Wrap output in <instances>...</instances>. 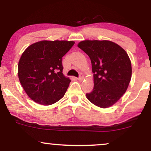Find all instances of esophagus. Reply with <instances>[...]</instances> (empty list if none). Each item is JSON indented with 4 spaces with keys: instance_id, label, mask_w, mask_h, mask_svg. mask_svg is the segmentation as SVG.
Masks as SVG:
<instances>
[{
    "instance_id": "34e87169",
    "label": "esophagus",
    "mask_w": 151,
    "mask_h": 151,
    "mask_svg": "<svg viewBox=\"0 0 151 151\" xmlns=\"http://www.w3.org/2000/svg\"><path fill=\"white\" fill-rule=\"evenodd\" d=\"M77 79L78 80H82L84 79V76H83V75H82V74H80V76H79V77H78Z\"/></svg>"
}]
</instances>
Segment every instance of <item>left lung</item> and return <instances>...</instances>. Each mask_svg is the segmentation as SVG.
Here are the masks:
<instances>
[{
    "label": "left lung",
    "instance_id": "8db88e82",
    "mask_svg": "<svg viewBox=\"0 0 151 151\" xmlns=\"http://www.w3.org/2000/svg\"><path fill=\"white\" fill-rule=\"evenodd\" d=\"M78 46L90 58L93 73L94 87L86 98L101 108L112 106L125 93L131 81L129 55L109 40H84Z\"/></svg>",
    "mask_w": 151,
    "mask_h": 151
}]
</instances>
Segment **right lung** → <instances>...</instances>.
<instances>
[{"instance_id":"add662e5","label":"right lung","mask_w":151,"mask_h":151,"mask_svg":"<svg viewBox=\"0 0 151 151\" xmlns=\"http://www.w3.org/2000/svg\"><path fill=\"white\" fill-rule=\"evenodd\" d=\"M73 41L42 40L32 44L22 53L18 75L27 96L38 104H54L65 96L71 82L63 73L62 58Z\"/></svg>"}]
</instances>
